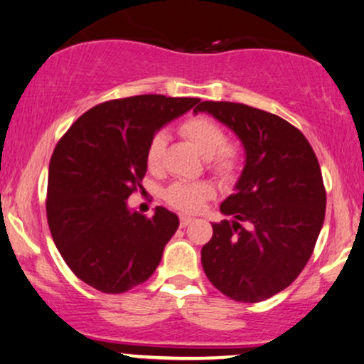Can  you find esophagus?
I'll list each match as a JSON object with an SVG mask.
<instances>
[{
  "label": "esophagus",
  "instance_id": "esophagus-1",
  "mask_svg": "<svg viewBox=\"0 0 364 364\" xmlns=\"http://www.w3.org/2000/svg\"><path fill=\"white\" fill-rule=\"evenodd\" d=\"M191 223H192V218H189V216H181V228L189 226Z\"/></svg>",
  "mask_w": 364,
  "mask_h": 364
}]
</instances>
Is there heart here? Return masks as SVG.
Returning <instances> with one entry per match:
<instances>
[{"label":"heart","instance_id":"obj_1","mask_svg":"<svg viewBox=\"0 0 364 364\" xmlns=\"http://www.w3.org/2000/svg\"><path fill=\"white\" fill-rule=\"evenodd\" d=\"M178 132L192 146L208 159V167L223 181L235 177L241 165V150L236 143L226 141L223 127L208 116L197 114L187 118L178 127ZM165 136L156 133L146 146V167L155 172L160 167L165 150ZM213 196V187L208 182H175L165 192V199L175 209L196 213Z\"/></svg>","mask_w":364,"mask_h":364}]
</instances>
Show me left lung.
Returning <instances> with one entry per match:
<instances>
[{
	"mask_svg": "<svg viewBox=\"0 0 364 364\" xmlns=\"http://www.w3.org/2000/svg\"><path fill=\"white\" fill-rule=\"evenodd\" d=\"M236 133L245 168L235 194L221 204L200 262L209 282L236 302L273 297L300 275L326 216V189L317 156L302 132L280 116L240 102L204 101Z\"/></svg>",
	"mask_w": 364,
	"mask_h": 364,
	"instance_id": "8db88e82",
	"label": "left lung"
}]
</instances>
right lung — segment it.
<instances>
[{
	"label": "right lung",
	"instance_id": "right-lung-1",
	"mask_svg": "<svg viewBox=\"0 0 364 364\" xmlns=\"http://www.w3.org/2000/svg\"><path fill=\"white\" fill-rule=\"evenodd\" d=\"M199 101L161 94L106 101L58 140L48 167V228L67 267L92 289L123 294L159 267L177 214L159 205L146 218L128 208V197L143 189L151 136Z\"/></svg>",
	"mask_w": 364,
	"mask_h": 364
}]
</instances>
